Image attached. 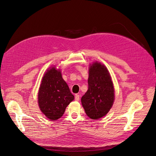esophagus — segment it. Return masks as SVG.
Wrapping results in <instances>:
<instances>
[{
	"mask_svg": "<svg viewBox=\"0 0 156 156\" xmlns=\"http://www.w3.org/2000/svg\"><path fill=\"white\" fill-rule=\"evenodd\" d=\"M74 99L76 101H79L80 100V95L79 94H75V98Z\"/></svg>",
	"mask_w": 156,
	"mask_h": 156,
	"instance_id": "1",
	"label": "esophagus"
}]
</instances>
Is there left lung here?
<instances>
[{
  "label": "left lung",
  "instance_id": "obj_1",
  "mask_svg": "<svg viewBox=\"0 0 156 156\" xmlns=\"http://www.w3.org/2000/svg\"><path fill=\"white\" fill-rule=\"evenodd\" d=\"M88 85L81 99L82 106L90 118L100 119L110 111L115 97L111 75L104 65L98 62L90 65Z\"/></svg>",
  "mask_w": 156,
  "mask_h": 156
}]
</instances>
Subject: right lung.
<instances>
[{
	"label": "right lung",
	"mask_w": 156,
	"mask_h": 156,
	"mask_svg": "<svg viewBox=\"0 0 156 156\" xmlns=\"http://www.w3.org/2000/svg\"><path fill=\"white\" fill-rule=\"evenodd\" d=\"M74 99L60 69L55 66L48 69L44 74L38 94V105L42 113L50 120L59 119Z\"/></svg>",
	"instance_id": "right-lung-1"
}]
</instances>
